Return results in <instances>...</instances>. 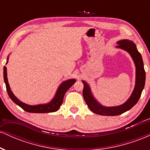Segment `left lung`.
Returning <instances> with one entry per match:
<instances>
[{"label": "left lung", "instance_id": "1", "mask_svg": "<svg viewBox=\"0 0 150 150\" xmlns=\"http://www.w3.org/2000/svg\"><path fill=\"white\" fill-rule=\"evenodd\" d=\"M117 44L118 45L116 46V48L123 49L128 52L135 63L136 68L135 88L130 98L124 104L117 106L106 107L102 106L96 100L91 92V89L88 84L85 81L82 80L84 85L82 94L86 104L92 112L101 116H118L130 110L138 101L145 84V71L144 69L143 61H142V56L137 51L135 44L133 42L128 39L118 41Z\"/></svg>", "mask_w": 150, "mask_h": 150}]
</instances>
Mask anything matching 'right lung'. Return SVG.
Returning a JSON list of instances; mask_svg holds the SVG:
<instances>
[{
    "label": "right lung",
    "instance_id": "obj_1",
    "mask_svg": "<svg viewBox=\"0 0 150 150\" xmlns=\"http://www.w3.org/2000/svg\"><path fill=\"white\" fill-rule=\"evenodd\" d=\"M8 58H7L6 64L8 63ZM3 77H4V81L5 83H6L7 92H8V94L10 99L13 100V102H15L17 105L20 106L22 109L25 110L27 112L30 113H51L58 111V108L63 104V97H64L65 94L69 89L70 87L76 82L75 79H70V80L64 81L58 87L56 94H55V97L53 98V99L50 102L45 104H38L32 106V105H29L22 102L12 92L9 84H8V77H7V68L6 66H4V68H3Z\"/></svg>",
    "mask_w": 150,
    "mask_h": 150
}]
</instances>
